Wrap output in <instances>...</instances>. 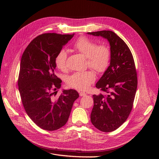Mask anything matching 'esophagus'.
Segmentation results:
<instances>
[{"mask_svg": "<svg viewBox=\"0 0 159 159\" xmlns=\"http://www.w3.org/2000/svg\"><path fill=\"white\" fill-rule=\"evenodd\" d=\"M79 95H80V97H84V96L86 95V93H84V92H80Z\"/></svg>", "mask_w": 159, "mask_h": 159, "instance_id": "esophagus-1", "label": "esophagus"}]
</instances>
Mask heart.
I'll return each mask as SVG.
<instances>
[{
	"label": "heart",
	"mask_w": 159,
	"mask_h": 159,
	"mask_svg": "<svg viewBox=\"0 0 159 159\" xmlns=\"http://www.w3.org/2000/svg\"><path fill=\"white\" fill-rule=\"evenodd\" d=\"M73 48L84 55L86 57L87 65L97 73H103L109 66L111 53L109 47L106 44L97 46L95 42L82 37L74 43ZM67 53L64 49L58 52L55 56V66L61 71L67 70ZM95 78L93 71L76 72L68 77L67 84L72 88L84 91L95 80Z\"/></svg>",
	"instance_id": "b5f03b06"
}]
</instances>
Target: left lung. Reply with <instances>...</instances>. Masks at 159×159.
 <instances>
[{
  "label": "left lung",
  "instance_id": "obj_1",
  "mask_svg": "<svg viewBox=\"0 0 159 159\" xmlns=\"http://www.w3.org/2000/svg\"><path fill=\"white\" fill-rule=\"evenodd\" d=\"M87 33L107 39L110 46V66L96 84L106 95H93L91 122L100 131L111 132L126 120L132 110L137 88L135 62L127 44L114 32Z\"/></svg>",
  "mask_w": 159,
  "mask_h": 159
}]
</instances>
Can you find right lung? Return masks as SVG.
Wrapping results in <instances>:
<instances>
[{
	"label": "right lung",
	"mask_w": 159,
	"mask_h": 159,
	"mask_svg": "<svg viewBox=\"0 0 159 159\" xmlns=\"http://www.w3.org/2000/svg\"><path fill=\"white\" fill-rule=\"evenodd\" d=\"M72 35L44 33L33 39L22 54L18 79L22 102L30 118L39 127L54 131L68 122L74 101L75 89L63 90L57 98L61 80L55 75V58Z\"/></svg>",
	"instance_id": "right-lung-1"
}]
</instances>
